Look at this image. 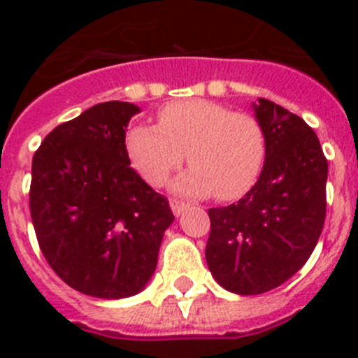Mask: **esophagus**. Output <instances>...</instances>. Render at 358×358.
Here are the masks:
<instances>
[{
	"mask_svg": "<svg viewBox=\"0 0 358 358\" xmlns=\"http://www.w3.org/2000/svg\"><path fill=\"white\" fill-rule=\"evenodd\" d=\"M170 208H172V211L176 215H181L182 211L188 208V204H186V202H182V201H177V199H170Z\"/></svg>",
	"mask_w": 358,
	"mask_h": 358,
	"instance_id": "obj_1",
	"label": "esophagus"
}]
</instances>
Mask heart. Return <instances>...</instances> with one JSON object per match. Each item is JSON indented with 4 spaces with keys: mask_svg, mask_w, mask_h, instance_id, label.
Returning <instances> with one entry per match:
<instances>
[{
    "mask_svg": "<svg viewBox=\"0 0 358 358\" xmlns=\"http://www.w3.org/2000/svg\"><path fill=\"white\" fill-rule=\"evenodd\" d=\"M125 150L136 172L152 186L163 185L186 154L192 169L173 182L177 192L235 201L260 176L267 141L262 123L249 113L192 98L161 107L156 127H132Z\"/></svg>",
    "mask_w": 358,
    "mask_h": 358,
    "instance_id": "obj_1",
    "label": "heart"
}]
</instances>
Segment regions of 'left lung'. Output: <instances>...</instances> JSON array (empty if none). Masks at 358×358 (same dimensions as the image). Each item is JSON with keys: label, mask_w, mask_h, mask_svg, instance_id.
I'll return each mask as SVG.
<instances>
[{"label": "left lung", "mask_w": 358, "mask_h": 358, "mask_svg": "<svg viewBox=\"0 0 358 358\" xmlns=\"http://www.w3.org/2000/svg\"><path fill=\"white\" fill-rule=\"evenodd\" d=\"M256 120L267 141L264 170L238 202L208 210L206 262L235 294L267 292L306 264L327 217L328 161L303 118L260 98Z\"/></svg>", "instance_id": "8db88e82"}]
</instances>
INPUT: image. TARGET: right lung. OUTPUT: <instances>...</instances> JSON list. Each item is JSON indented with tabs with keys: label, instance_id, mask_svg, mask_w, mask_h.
Masks as SVG:
<instances>
[{
	"label": "right lung",
	"instance_id": "1",
	"mask_svg": "<svg viewBox=\"0 0 358 358\" xmlns=\"http://www.w3.org/2000/svg\"><path fill=\"white\" fill-rule=\"evenodd\" d=\"M140 107L103 102L57 125L31 159L30 215L37 242L71 289L103 299L140 292L156 271L166 197L134 170L125 129Z\"/></svg>",
	"mask_w": 358,
	"mask_h": 358
}]
</instances>
